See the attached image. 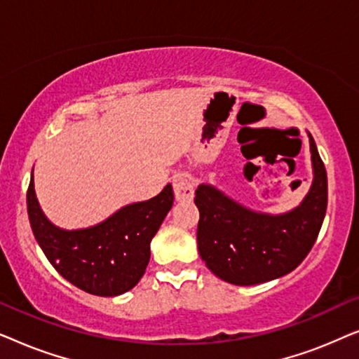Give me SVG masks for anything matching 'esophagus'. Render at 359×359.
Instances as JSON below:
<instances>
[{"label":"esophagus","mask_w":359,"mask_h":359,"mask_svg":"<svg viewBox=\"0 0 359 359\" xmlns=\"http://www.w3.org/2000/svg\"><path fill=\"white\" fill-rule=\"evenodd\" d=\"M176 201H188L194 196V183L188 175H176L173 178Z\"/></svg>","instance_id":"esophagus-1"}]
</instances>
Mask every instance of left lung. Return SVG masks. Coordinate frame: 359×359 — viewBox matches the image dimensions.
Returning a JSON list of instances; mask_svg holds the SVG:
<instances>
[{
    "mask_svg": "<svg viewBox=\"0 0 359 359\" xmlns=\"http://www.w3.org/2000/svg\"><path fill=\"white\" fill-rule=\"evenodd\" d=\"M313 181L301 204L271 215L230 199L210 184H199L198 248L215 276L237 286H253L296 269L311 252L327 210L325 165L309 134Z\"/></svg>",
    "mask_w": 359,
    "mask_h": 359,
    "instance_id": "1",
    "label": "left lung"
}]
</instances>
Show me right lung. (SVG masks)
I'll use <instances>...</instances> for the list:
<instances>
[{"mask_svg": "<svg viewBox=\"0 0 359 359\" xmlns=\"http://www.w3.org/2000/svg\"><path fill=\"white\" fill-rule=\"evenodd\" d=\"M171 184L155 198L124 205L101 224L63 230L42 212L34 189H27V214L34 237L48 262L67 281L95 296L130 291L150 262V242L173 205Z\"/></svg>", "mask_w": 359, "mask_h": 359, "instance_id": "add662e5", "label": "right lung"}]
</instances>
